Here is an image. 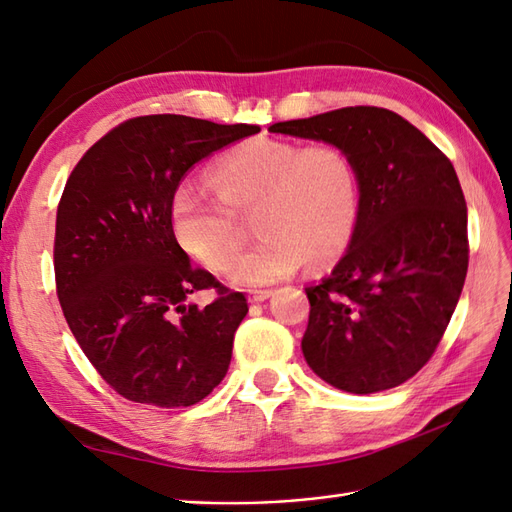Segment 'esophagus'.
<instances>
[{"mask_svg": "<svg viewBox=\"0 0 512 512\" xmlns=\"http://www.w3.org/2000/svg\"><path fill=\"white\" fill-rule=\"evenodd\" d=\"M272 294H275L272 290H248V301H251V303H261V301L270 299Z\"/></svg>", "mask_w": 512, "mask_h": 512, "instance_id": "34e87169", "label": "esophagus"}]
</instances>
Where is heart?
<instances>
[{
  "mask_svg": "<svg viewBox=\"0 0 512 512\" xmlns=\"http://www.w3.org/2000/svg\"><path fill=\"white\" fill-rule=\"evenodd\" d=\"M211 183L218 196L187 181L174 189L172 233L202 266L216 272L229 268L235 285L277 283L305 261L329 266L351 246L360 218V181L353 159L340 146L248 139L213 165ZM253 208L262 240L234 260L241 245L234 216Z\"/></svg>",
  "mask_w": 512,
  "mask_h": 512,
  "instance_id": "b5f03b06",
  "label": "heart"
}]
</instances>
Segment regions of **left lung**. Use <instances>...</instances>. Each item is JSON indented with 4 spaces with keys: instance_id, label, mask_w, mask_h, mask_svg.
<instances>
[{
    "instance_id": "8db88e82",
    "label": "left lung",
    "mask_w": 512,
    "mask_h": 512,
    "mask_svg": "<svg viewBox=\"0 0 512 512\" xmlns=\"http://www.w3.org/2000/svg\"><path fill=\"white\" fill-rule=\"evenodd\" d=\"M270 130L340 146L360 181L347 255L305 288L307 364L355 395L403 384L430 362L467 277V202L454 165L419 128L377 106H347Z\"/></svg>"
}]
</instances>
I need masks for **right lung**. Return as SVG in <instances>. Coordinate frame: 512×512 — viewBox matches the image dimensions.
I'll return each instance as SVG.
<instances>
[{
  "mask_svg": "<svg viewBox=\"0 0 512 512\" xmlns=\"http://www.w3.org/2000/svg\"><path fill=\"white\" fill-rule=\"evenodd\" d=\"M251 124L144 115L82 154L56 211V294L95 371L128 401L187 408L227 375L246 296L189 264L170 224L185 172ZM213 287L207 308L189 293Z\"/></svg>",
  "mask_w": 512,
  "mask_h": 512,
  "instance_id": "add662e5",
  "label": "right lung"
}]
</instances>
